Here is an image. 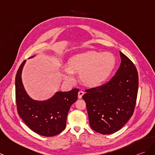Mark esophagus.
Segmentation results:
<instances>
[{"label": "esophagus", "instance_id": "1", "mask_svg": "<svg viewBox=\"0 0 155 155\" xmlns=\"http://www.w3.org/2000/svg\"><path fill=\"white\" fill-rule=\"evenodd\" d=\"M84 92H83V91H80L78 92V98H82V96L84 95Z\"/></svg>", "mask_w": 155, "mask_h": 155}]
</instances>
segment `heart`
<instances>
[{"instance_id": "obj_1", "label": "heart", "mask_w": 155, "mask_h": 155, "mask_svg": "<svg viewBox=\"0 0 155 155\" xmlns=\"http://www.w3.org/2000/svg\"><path fill=\"white\" fill-rule=\"evenodd\" d=\"M116 64V57L110 52L88 51L77 54L69 61L63 69V78L74 81V73H80L81 81L88 86H96L106 81Z\"/></svg>"}]
</instances>
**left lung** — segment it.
<instances>
[{
    "instance_id": "left-lung-1",
    "label": "left lung",
    "mask_w": 155,
    "mask_h": 155,
    "mask_svg": "<svg viewBox=\"0 0 155 155\" xmlns=\"http://www.w3.org/2000/svg\"><path fill=\"white\" fill-rule=\"evenodd\" d=\"M121 62L115 76L106 84L86 90L90 126L99 134H114L132 116L137 96L139 78L135 64L120 51Z\"/></svg>"
}]
</instances>
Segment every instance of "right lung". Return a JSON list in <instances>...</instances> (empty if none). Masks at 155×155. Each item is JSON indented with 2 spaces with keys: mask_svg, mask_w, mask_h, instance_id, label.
Returning a JSON list of instances; mask_svg holds the SVG:
<instances>
[{
  "mask_svg": "<svg viewBox=\"0 0 155 155\" xmlns=\"http://www.w3.org/2000/svg\"><path fill=\"white\" fill-rule=\"evenodd\" d=\"M25 63L26 61L20 64L15 79L18 113L27 126L38 135L55 136L65 128L68 112L72 104L77 100L79 90L57 92L51 98L44 101L32 99L25 91L21 81Z\"/></svg>",
  "mask_w": 155,
  "mask_h": 155,
  "instance_id": "obj_1",
  "label": "right lung"
}]
</instances>
